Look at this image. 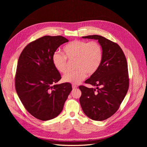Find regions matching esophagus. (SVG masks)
I'll return each instance as SVG.
<instances>
[{
    "label": "esophagus",
    "instance_id": "obj_1",
    "mask_svg": "<svg viewBox=\"0 0 147 147\" xmlns=\"http://www.w3.org/2000/svg\"><path fill=\"white\" fill-rule=\"evenodd\" d=\"M72 88H73V89H75V88H77V86H76V85L73 84V85H72Z\"/></svg>",
    "mask_w": 147,
    "mask_h": 147
}]
</instances>
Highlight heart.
<instances>
[{
    "mask_svg": "<svg viewBox=\"0 0 147 147\" xmlns=\"http://www.w3.org/2000/svg\"><path fill=\"white\" fill-rule=\"evenodd\" d=\"M62 55L55 52L52 56V63L56 70L64 74L67 71V59L76 60L74 71L70 72L63 77L65 82L78 84L84 79L87 74L92 76L99 69L103 59V51L100 45L96 41L87 42L74 40L63 48Z\"/></svg>",
    "mask_w": 147,
    "mask_h": 147,
    "instance_id": "heart-1",
    "label": "heart"
}]
</instances>
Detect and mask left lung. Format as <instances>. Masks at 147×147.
<instances>
[{
    "mask_svg": "<svg viewBox=\"0 0 147 147\" xmlns=\"http://www.w3.org/2000/svg\"><path fill=\"white\" fill-rule=\"evenodd\" d=\"M82 38L98 40L103 59L98 71L85 81L95 88L79 86L80 103L89 118L104 120L116 112L129 90L127 60L119 45L111 40L98 35Z\"/></svg>",
    "mask_w": 147,
    "mask_h": 147,
    "instance_id": "8db88e82",
    "label": "left lung"
}]
</instances>
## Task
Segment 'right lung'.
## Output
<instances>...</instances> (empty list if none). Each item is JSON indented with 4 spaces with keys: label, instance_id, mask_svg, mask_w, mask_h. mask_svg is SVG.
I'll return each instance as SVG.
<instances>
[{
    "label": "right lung",
    "instance_id": "obj_1",
    "mask_svg": "<svg viewBox=\"0 0 147 147\" xmlns=\"http://www.w3.org/2000/svg\"><path fill=\"white\" fill-rule=\"evenodd\" d=\"M68 41L60 35L42 36L28 44L18 58L16 90L26 109L39 120L57 116L72 90L70 83L56 84L61 76L52 60L56 49Z\"/></svg>",
    "mask_w": 147,
    "mask_h": 147
}]
</instances>
